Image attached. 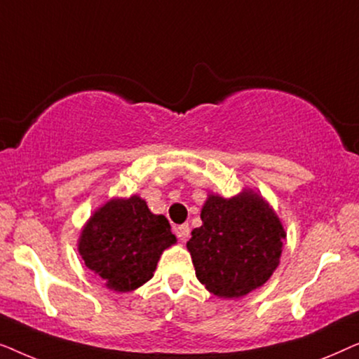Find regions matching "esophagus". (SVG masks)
<instances>
[{
  "instance_id": "esophagus-1",
  "label": "esophagus",
  "mask_w": 359,
  "mask_h": 359,
  "mask_svg": "<svg viewBox=\"0 0 359 359\" xmlns=\"http://www.w3.org/2000/svg\"><path fill=\"white\" fill-rule=\"evenodd\" d=\"M175 233L180 240H186L189 237V225L188 224L178 225V227H175Z\"/></svg>"
}]
</instances>
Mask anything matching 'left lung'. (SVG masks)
Here are the masks:
<instances>
[{
    "label": "left lung",
    "instance_id": "obj_1",
    "mask_svg": "<svg viewBox=\"0 0 359 359\" xmlns=\"http://www.w3.org/2000/svg\"><path fill=\"white\" fill-rule=\"evenodd\" d=\"M201 219L188 250L205 289L219 297H242L263 286L278 266L286 237L268 204L252 193L232 199L209 196Z\"/></svg>",
    "mask_w": 359,
    "mask_h": 359
}]
</instances>
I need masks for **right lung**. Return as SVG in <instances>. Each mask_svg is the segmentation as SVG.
I'll return each instance as SVG.
<instances>
[{"label":"right lung","instance_id":"1","mask_svg":"<svg viewBox=\"0 0 359 359\" xmlns=\"http://www.w3.org/2000/svg\"><path fill=\"white\" fill-rule=\"evenodd\" d=\"M165 215L151 214L139 196L114 199L90 219L80 240V253L107 287L119 292L134 291L154 276L160 255L171 247Z\"/></svg>","mask_w":359,"mask_h":359}]
</instances>
